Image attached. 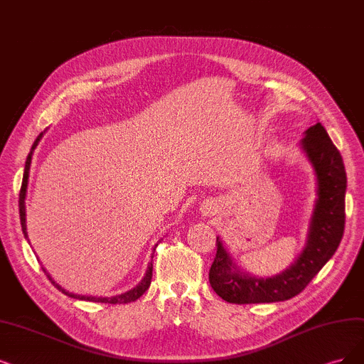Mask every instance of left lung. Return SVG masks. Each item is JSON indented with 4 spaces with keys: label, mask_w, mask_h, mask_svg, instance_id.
I'll return each instance as SVG.
<instances>
[{
    "label": "left lung",
    "mask_w": 364,
    "mask_h": 364,
    "mask_svg": "<svg viewBox=\"0 0 364 364\" xmlns=\"http://www.w3.org/2000/svg\"><path fill=\"white\" fill-rule=\"evenodd\" d=\"M301 145L318 178V199L307 245L300 258L287 272L262 279L240 273L218 237V252L208 279L211 288L228 303L252 304L289 300L311 284L339 247L345 230L346 192L342 156L321 123L306 130Z\"/></svg>",
    "instance_id": "obj_1"
}]
</instances>
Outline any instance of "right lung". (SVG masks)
Returning a JSON list of instances; mask_svg holds the SVG:
<instances>
[{"label":"right lung","mask_w":364,"mask_h":364,"mask_svg":"<svg viewBox=\"0 0 364 364\" xmlns=\"http://www.w3.org/2000/svg\"><path fill=\"white\" fill-rule=\"evenodd\" d=\"M42 136H43V133H40L38 136H37V139L34 141V144H33V146H31V151H30V154H28V157H26V161H25V171H23V180H22V187H21V192H19V216H21V225H22V232H23V235H25V238H28V235H26V225H25V193H26V184H28V171H30V165H31V156H33V151H34V148L37 146V144H38V141L42 139ZM154 255V253H153ZM153 258V257H151ZM43 272H45V268H43ZM46 276H48V279L52 282L53 284V287H55L58 291H61L63 294H65V295H69V297H72V299H77V300H87V301H96V303H109V304H126V303H132V301H136L141 295L150 288V284H151V277H153V262H150L148 264V270H146V273H145V276H144V279L141 280V284L136 287V288H133V289H130V291H127V292H124V294H119V295H114V297H87V295H77V294H70V292H67L65 289H63L58 284H55V282H53L52 279H50V276L46 273Z\"/></svg>","instance_id":"right-lung-1"}]
</instances>
